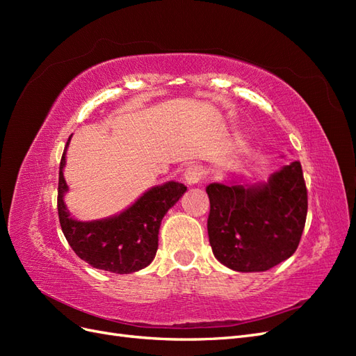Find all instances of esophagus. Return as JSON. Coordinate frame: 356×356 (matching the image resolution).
<instances>
[{
  "label": "esophagus",
  "mask_w": 356,
  "mask_h": 356,
  "mask_svg": "<svg viewBox=\"0 0 356 356\" xmlns=\"http://www.w3.org/2000/svg\"><path fill=\"white\" fill-rule=\"evenodd\" d=\"M204 177V170L202 166L199 165H190L186 172H184V181L187 184L193 186V184H197V182Z\"/></svg>",
  "instance_id": "esophagus-1"
}]
</instances>
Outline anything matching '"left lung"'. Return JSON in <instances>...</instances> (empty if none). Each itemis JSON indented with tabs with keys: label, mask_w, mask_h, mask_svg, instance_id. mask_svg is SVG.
<instances>
[{
	"label": "left lung",
	"mask_w": 356,
	"mask_h": 356,
	"mask_svg": "<svg viewBox=\"0 0 356 356\" xmlns=\"http://www.w3.org/2000/svg\"><path fill=\"white\" fill-rule=\"evenodd\" d=\"M208 236L217 260L238 272H264L293 255L305 230L307 188L300 161L261 186L209 184Z\"/></svg>",
	"instance_id": "8db88e82"
}]
</instances>
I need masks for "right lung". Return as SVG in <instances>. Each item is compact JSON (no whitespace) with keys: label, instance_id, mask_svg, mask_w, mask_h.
Segmentation results:
<instances>
[{"label":"right lung","instance_id":"right-lung-1","mask_svg":"<svg viewBox=\"0 0 356 356\" xmlns=\"http://www.w3.org/2000/svg\"><path fill=\"white\" fill-rule=\"evenodd\" d=\"M70 139L71 136L60 159L58 184L59 222L70 246L95 268L120 275L141 270L156 255L161 220L187 187L169 181L144 193L131 208L115 217L90 222L72 220L63 203L68 186L62 174Z\"/></svg>","mask_w":356,"mask_h":356}]
</instances>
